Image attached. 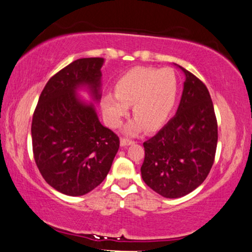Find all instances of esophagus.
Instances as JSON below:
<instances>
[{"instance_id": "esophagus-1", "label": "esophagus", "mask_w": 252, "mask_h": 252, "mask_svg": "<svg viewBox=\"0 0 252 252\" xmlns=\"http://www.w3.org/2000/svg\"><path fill=\"white\" fill-rule=\"evenodd\" d=\"M134 144L133 140H130L127 139V138H121V146H129V145H132Z\"/></svg>"}]
</instances>
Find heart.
Returning <instances> with one entry per match:
<instances>
[{
    "mask_svg": "<svg viewBox=\"0 0 252 252\" xmlns=\"http://www.w3.org/2000/svg\"><path fill=\"white\" fill-rule=\"evenodd\" d=\"M114 94L106 95L102 100L109 126L121 125L127 106L132 105L136 121L127 126V132L137 133L143 126L152 131L164 125L171 114L178 95V80L170 68L134 67L119 77Z\"/></svg>",
    "mask_w": 252,
    "mask_h": 252,
    "instance_id": "heart-1",
    "label": "heart"
}]
</instances>
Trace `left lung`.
<instances>
[{
	"instance_id": "obj_1",
	"label": "left lung",
	"mask_w": 252,
	"mask_h": 252,
	"mask_svg": "<svg viewBox=\"0 0 252 252\" xmlns=\"http://www.w3.org/2000/svg\"><path fill=\"white\" fill-rule=\"evenodd\" d=\"M185 74L177 114L144 143L141 177L163 197L176 198L193 192L207 178L215 161L218 126L210 94L201 80Z\"/></svg>"
}]
</instances>
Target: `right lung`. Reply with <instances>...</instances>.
Wrapping results in <instances>:
<instances>
[{"label":"right lung","mask_w":252,"mask_h":252,"mask_svg":"<svg viewBox=\"0 0 252 252\" xmlns=\"http://www.w3.org/2000/svg\"><path fill=\"white\" fill-rule=\"evenodd\" d=\"M104 58H81L55 74L38 98L32 121L33 154L42 177L58 192L80 196L106 178L120 147L99 122L92 102L76 91L87 87L100 99Z\"/></svg>","instance_id":"right-lung-1"}]
</instances>
